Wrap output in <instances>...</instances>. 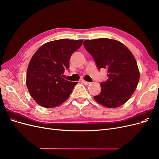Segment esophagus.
Listing matches in <instances>:
<instances>
[{
    "mask_svg": "<svg viewBox=\"0 0 159 159\" xmlns=\"http://www.w3.org/2000/svg\"><path fill=\"white\" fill-rule=\"evenodd\" d=\"M81 82L83 83V84H84V85H89V84H90V82H88V81H85V80H81Z\"/></svg>",
    "mask_w": 159,
    "mask_h": 159,
    "instance_id": "esophagus-1",
    "label": "esophagus"
}]
</instances>
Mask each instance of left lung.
<instances>
[{
    "label": "left lung",
    "instance_id": "left-lung-1",
    "mask_svg": "<svg viewBox=\"0 0 159 159\" xmlns=\"http://www.w3.org/2000/svg\"><path fill=\"white\" fill-rule=\"evenodd\" d=\"M84 46L98 68L107 70L108 79L100 84L102 91L94 99L109 108L126 103L136 89L140 77L131 51L121 42L109 38L85 40Z\"/></svg>",
    "mask_w": 159,
    "mask_h": 159
}]
</instances>
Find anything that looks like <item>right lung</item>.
Here are the masks:
<instances>
[{
    "mask_svg": "<svg viewBox=\"0 0 159 159\" xmlns=\"http://www.w3.org/2000/svg\"><path fill=\"white\" fill-rule=\"evenodd\" d=\"M83 40L61 39L47 42L31 58L26 73L30 94L40 106L52 108L68 99L78 82L62 78L70 67L71 55L82 45Z\"/></svg>",
    "mask_w": 159,
    "mask_h": 159,
    "instance_id": "1",
    "label": "right lung"
}]
</instances>
